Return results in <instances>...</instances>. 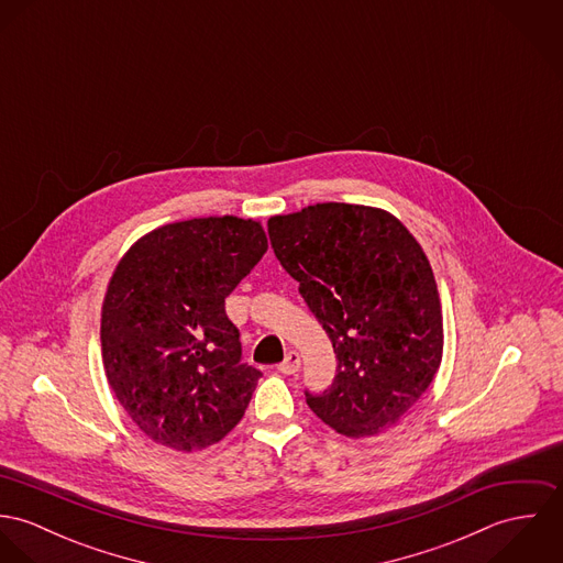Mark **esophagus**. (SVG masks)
<instances>
[{"instance_id":"obj_1","label":"esophagus","mask_w":563,"mask_h":563,"mask_svg":"<svg viewBox=\"0 0 563 563\" xmlns=\"http://www.w3.org/2000/svg\"><path fill=\"white\" fill-rule=\"evenodd\" d=\"M299 368H301V357H299V353L290 351V353L286 355V360L279 364L277 371L284 373V375H295Z\"/></svg>"}]
</instances>
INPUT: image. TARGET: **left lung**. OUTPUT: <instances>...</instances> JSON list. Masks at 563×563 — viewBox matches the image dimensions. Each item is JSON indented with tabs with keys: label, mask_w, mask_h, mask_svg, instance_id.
Listing matches in <instances>:
<instances>
[{
	"label": "left lung",
	"mask_w": 563,
	"mask_h": 563,
	"mask_svg": "<svg viewBox=\"0 0 563 563\" xmlns=\"http://www.w3.org/2000/svg\"><path fill=\"white\" fill-rule=\"evenodd\" d=\"M282 266L327 331L338 375L310 409L346 438H373L431 386L444 322L431 264L388 210L314 203L268 219Z\"/></svg>",
	"instance_id": "obj_1"
}]
</instances>
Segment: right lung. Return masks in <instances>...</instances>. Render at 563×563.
Instances as JSON below:
<instances>
[{"label": "right lung", "instance_id": "1", "mask_svg": "<svg viewBox=\"0 0 563 563\" xmlns=\"http://www.w3.org/2000/svg\"><path fill=\"white\" fill-rule=\"evenodd\" d=\"M266 249L260 221L225 214L156 228L117 262L101 303L103 371L156 444L201 451L241 422L262 373L241 362L225 299Z\"/></svg>", "mask_w": 563, "mask_h": 563}]
</instances>
